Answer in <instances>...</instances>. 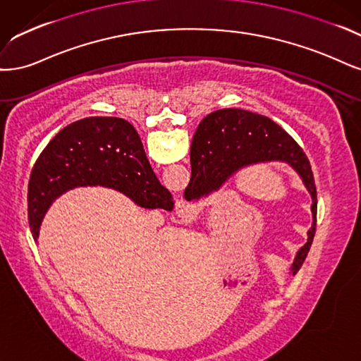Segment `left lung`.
<instances>
[{
    "instance_id": "8db88e82",
    "label": "left lung",
    "mask_w": 361,
    "mask_h": 361,
    "mask_svg": "<svg viewBox=\"0 0 361 361\" xmlns=\"http://www.w3.org/2000/svg\"><path fill=\"white\" fill-rule=\"evenodd\" d=\"M270 160H282L293 166L303 178L313 200V225L307 232V243L298 250L293 264L295 274L303 265L315 237L317 185L305 151L273 120L243 109H220L207 115L197 126L192 141V177L184 197L188 201L200 200L217 190L240 168Z\"/></svg>"
}]
</instances>
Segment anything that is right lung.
<instances>
[{
	"instance_id": "add662e5",
	"label": "right lung",
	"mask_w": 361,
	"mask_h": 361,
	"mask_svg": "<svg viewBox=\"0 0 361 361\" xmlns=\"http://www.w3.org/2000/svg\"><path fill=\"white\" fill-rule=\"evenodd\" d=\"M117 189L145 208H168L171 192L154 176L135 127L123 118L88 117L66 126L42 151L28 183V220L39 237L58 195L78 185Z\"/></svg>"
}]
</instances>
